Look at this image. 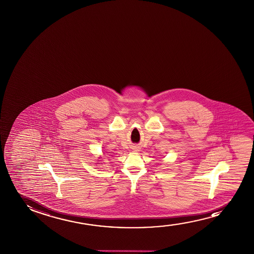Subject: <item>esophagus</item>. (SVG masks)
<instances>
[{"instance_id":"obj_1","label":"esophagus","mask_w":254,"mask_h":254,"mask_svg":"<svg viewBox=\"0 0 254 254\" xmlns=\"http://www.w3.org/2000/svg\"><path fill=\"white\" fill-rule=\"evenodd\" d=\"M134 149H135L136 152H137V151H138V148H134Z\"/></svg>"}]
</instances>
